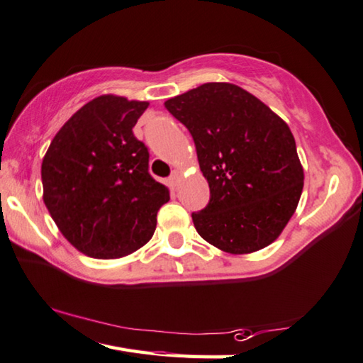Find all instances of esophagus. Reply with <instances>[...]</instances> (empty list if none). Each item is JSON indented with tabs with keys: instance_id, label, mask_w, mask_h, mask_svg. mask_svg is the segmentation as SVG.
Returning a JSON list of instances; mask_svg holds the SVG:
<instances>
[{
	"instance_id": "1",
	"label": "esophagus",
	"mask_w": 363,
	"mask_h": 363,
	"mask_svg": "<svg viewBox=\"0 0 363 363\" xmlns=\"http://www.w3.org/2000/svg\"><path fill=\"white\" fill-rule=\"evenodd\" d=\"M179 179H181V174L176 173V171H174V173L171 174V177H169V186L173 187V189L177 187V184H179Z\"/></svg>"
}]
</instances>
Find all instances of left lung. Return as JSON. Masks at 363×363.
<instances>
[{"label":"left lung","mask_w":363,"mask_h":363,"mask_svg":"<svg viewBox=\"0 0 363 363\" xmlns=\"http://www.w3.org/2000/svg\"><path fill=\"white\" fill-rule=\"evenodd\" d=\"M194 138L209 184L208 206L194 213L204 241L250 254L279 238L298 206L303 167L289 125L230 82H208L164 101Z\"/></svg>","instance_id":"1"}]
</instances>
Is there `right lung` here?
Masks as SVG:
<instances>
[{
	"instance_id": "obj_1",
	"label": "right lung",
	"mask_w": 363,
	"mask_h": 363,
	"mask_svg": "<svg viewBox=\"0 0 363 363\" xmlns=\"http://www.w3.org/2000/svg\"><path fill=\"white\" fill-rule=\"evenodd\" d=\"M147 101L100 95L58 130L41 164L43 200L79 252L121 259L152 238L167 186L149 174L133 127Z\"/></svg>"
}]
</instances>
